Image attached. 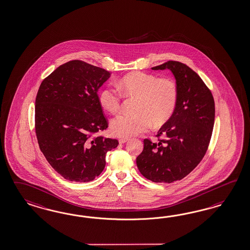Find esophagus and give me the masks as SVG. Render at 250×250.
<instances>
[{
	"mask_svg": "<svg viewBox=\"0 0 250 250\" xmlns=\"http://www.w3.org/2000/svg\"><path fill=\"white\" fill-rule=\"evenodd\" d=\"M128 141V138H123V139H120L119 140V142L122 144V143H125V142H127Z\"/></svg>",
	"mask_w": 250,
	"mask_h": 250,
	"instance_id": "obj_1",
	"label": "esophagus"
}]
</instances>
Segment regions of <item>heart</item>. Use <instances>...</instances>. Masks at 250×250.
Instances as JSON below:
<instances>
[{
  "label": "heart",
  "instance_id": "1",
  "mask_svg": "<svg viewBox=\"0 0 250 250\" xmlns=\"http://www.w3.org/2000/svg\"><path fill=\"white\" fill-rule=\"evenodd\" d=\"M115 88L105 87L99 93L103 109L115 114L122 106V94L135 98L133 112L123 113L111 122L112 133L122 138L141 134L155 126L166 123L172 117L179 103V90L171 77H159L145 71H133L124 75Z\"/></svg>",
  "mask_w": 250,
  "mask_h": 250
}]
</instances>
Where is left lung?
I'll return each instance as SVG.
<instances>
[{"instance_id": "obj_1", "label": "left lung", "mask_w": 250, "mask_h": 250, "mask_svg": "<svg viewBox=\"0 0 250 250\" xmlns=\"http://www.w3.org/2000/svg\"><path fill=\"white\" fill-rule=\"evenodd\" d=\"M172 71L179 85V103L172 117L160 128L159 142L144 140L137 157L140 172L153 182L172 183L185 178L204 158L215 121L211 91L188 66L167 61L152 70ZM161 135L164 139H160Z\"/></svg>"}]
</instances>
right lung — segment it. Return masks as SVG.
<instances>
[{
  "instance_id": "1",
  "label": "right lung",
  "mask_w": 250,
  "mask_h": 250,
  "mask_svg": "<svg viewBox=\"0 0 250 250\" xmlns=\"http://www.w3.org/2000/svg\"><path fill=\"white\" fill-rule=\"evenodd\" d=\"M109 71L73 60L40 85L35 132L47 161L65 179L89 182L103 172L106 153L119 141L96 135L108 128L98 90Z\"/></svg>"
}]
</instances>
